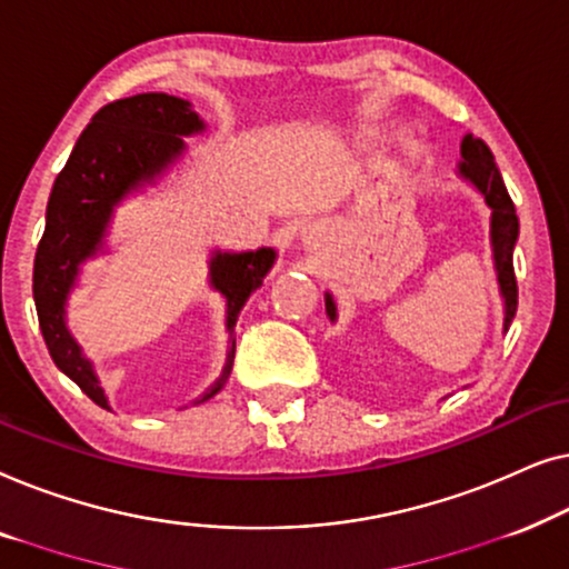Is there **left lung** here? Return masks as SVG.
I'll return each instance as SVG.
<instances>
[{"instance_id":"obj_1","label":"left lung","mask_w":569,"mask_h":569,"mask_svg":"<svg viewBox=\"0 0 569 569\" xmlns=\"http://www.w3.org/2000/svg\"><path fill=\"white\" fill-rule=\"evenodd\" d=\"M461 162L459 174L467 182H471L479 193L485 196V203L492 208V223H490V239H492V258L495 270H498V283L502 301H506V330L513 322L516 309H518V283H516V270H513V247L518 239V216L516 206L510 201L506 182L495 164V157L490 147L482 139L467 133L461 141ZM325 307L330 322L338 319V307H335L332 296L325 293Z\"/></svg>"}]
</instances>
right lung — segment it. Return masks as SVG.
<instances>
[{"mask_svg": "<svg viewBox=\"0 0 569 569\" xmlns=\"http://www.w3.org/2000/svg\"><path fill=\"white\" fill-rule=\"evenodd\" d=\"M203 128L206 123L188 100L164 92H143L108 102L92 116V123L77 139L67 167L53 182L46 208V231L33 266L38 322L53 363L100 407H108L106 391L92 363L67 330V296L74 288L79 266L102 247L116 206L143 182H154L157 174H162L186 151L182 136ZM273 262V247H260L254 252H213L208 262L211 286L227 299L229 332L234 330L244 301L258 291ZM231 361L234 340L221 376L198 402L221 391L229 379Z\"/></svg>", "mask_w": 569, "mask_h": 569, "instance_id": "add662e5", "label": "right lung"}]
</instances>
